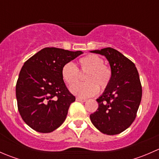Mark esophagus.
I'll return each mask as SVG.
<instances>
[{
    "label": "esophagus",
    "mask_w": 159,
    "mask_h": 159,
    "mask_svg": "<svg viewBox=\"0 0 159 159\" xmlns=\"http://www.w3.org/2000/svg\"><path fill=\"white\" fill-rule=\"evenodd\" d=\"M76 101H78V102H86V101H87V99L78 97V98H76Z\"/></svg>",
    "instance_id": "1"
}]
</instances>
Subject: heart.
<instances>
[{
	"label": "heart",
	"instance_id": "b5f03b06",
	"mask_svg": "<svg viewBox=\"0 0 159 159\" xmlns=\"http://www.w3.org/2000/svg\"><path fill=\"white\" fill-rule=\"evenodd\" d=\"M79 70L86 75V83L76 84L79 80L80 73L78 68L72 62L65 64L61 68V77L64 81L70 88V92L81 98H89L98 93L99 88L106 89L111 79V71L105 65L103 58L96 54H89L78 60Z\"/></svg>",
	"mask_w": 159,
	"mask_h": 159
}]
</instances>
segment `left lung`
I'll use <instances>...</instances> for the list:
<instances>
[{"instance_id": "left-lung-1", "label": "left lung", "mask_w": 159, "mask_h": 159, "mask_svg": "<svg viewBox=\"0 0 159 159\" xmlns=\"http://www.w3.org/2000/svg\"><path fill=\"white\" fill-rule=\"evenodd\" d=\"M91 52L106 57L111 79L96 100L99 106L91 114L90 119L101 132L118 134L127 129L135 119L142 95L139 72L134 64L117 50L106 48Z\"/></svg>"}]
</instances>
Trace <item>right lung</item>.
Returning a JSON list of instances; mask_svg holds the SVG:
<instances>
[{
	"label": "right lung",
	"instance_id": "right-lung-1",
	"mask_svg": "<svg viewBox=\"0 0 159 159\" xmlns=\"http://www.w3.org/2000/svg\"><path fill=\"white\" fill-rule=\"evenodd\" d=\"M83 54L57 48H45L24 64L16 84L17 108L32 129L49 133L60 127L75 97L61 77L65 64Z\"/></svg>",
	"mask_w": 159,
	"mask_h": 159
}]
</instances>
